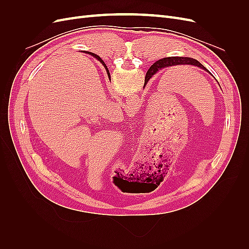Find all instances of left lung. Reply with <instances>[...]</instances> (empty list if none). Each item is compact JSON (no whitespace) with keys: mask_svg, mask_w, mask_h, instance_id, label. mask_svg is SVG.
Listing matches in <instances>:
<instances>
[{"mask_svg":"<svg viewBox=\"0 0 249 249\" xmlns=\"http://www.w3.org/2000/svg\"><path fill=\"white\" fill-rule=\"evenodd\" d=\"M175 65H194L200 67V69L207 71V69L201 63H199L197 60L189 57H167L158 60L152 66V76L157 71H159L162 67H168V66H175ZM147 82V79H145V83Z\"/></svg>","mask_w":249,"mask_h":249,"instance_id":"1","label":"left lung"}]
</instances>
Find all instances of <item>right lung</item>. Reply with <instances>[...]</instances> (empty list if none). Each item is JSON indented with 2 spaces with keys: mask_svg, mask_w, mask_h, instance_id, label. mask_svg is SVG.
<instances>
[{
  "mask_svg": "<svg viewBox=\"0 0 249 249\" xmlns=\"http://www.w3.org/2000/svg\"><path fill=\"white\" fill-rule=\"evenodd\" d=\"M91 55H92V56H93L94 58H96L97 60H99V61H100V62H101V63H102V64H103V65L105 66V69H106V70H107V73H108V77L110 78V72H109V71H108V69H107V66H106V64H105V62H104V61H103V60H102V58H101L100 56H97V55L93 54V53H91ZM147 72H148V73H152V67H150V69L148 70V71H147Z\"/></svg>",
  "mask_w": 249,
  "mask_h": 249,
  "instance_id": "add662e5",
  "label": "right lung"
}]
</instances>
